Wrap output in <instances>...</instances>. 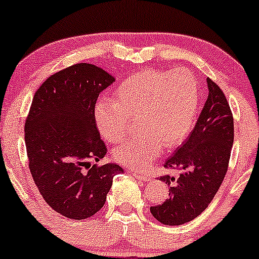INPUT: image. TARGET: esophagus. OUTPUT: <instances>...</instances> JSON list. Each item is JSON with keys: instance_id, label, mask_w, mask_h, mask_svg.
Wrapping results in <instances>:
<instances>
[{"instance_id": "obj_1", "label": "esophagus", "mask_w": 259, "mask_h": 259, "mask_svg": "<svg viewBox=\"0 0 259 259\" xmlns=\"http://www.w3.org/2000/svg\"><path fill=\"white\" fill-rule=\"evenodd\" d=\"M132 174L135 175V177L137 178V179H140V180H143V182H149V180H151V175L142 174V173H137V171H135V170L132 171Z\"/></svg>"}]
</instances>
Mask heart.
Listing matches in <instances>:
<instances>
[{"instance_id":"1","label":"heart","mask_w":259,"mask_h":259,"mask_svg":"<svg viewBox=\"0 0 259 259\" xmlns=\"http://www.w3.org/2000/svg\"><path fill=\"white\" fill-rule=\"evenodd\" d=\"M200 106L197 79L186 69H146L130 75L113 90V100L94 108L100 135L108 143L124 137L128 118L136 117V137L116 147L112 158L133 169H144L166 148H175L195 126Z\"/></svg>"}]
</instances>
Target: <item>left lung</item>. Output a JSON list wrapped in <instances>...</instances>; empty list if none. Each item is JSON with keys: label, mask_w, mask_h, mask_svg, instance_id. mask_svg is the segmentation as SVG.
Segmentation results:
<instances>
[{"label": "left lung", "mask_w": 259, "mask_h": 259, "mask_svg": "<svg viewBox=\"0 0 259 259\" xmlns=\"http://www.w3.org/2000/svg\"><path fill=\"white\" fill-rule=\"evenodd\" d=\"M207 100L189 137L165 160L179 178L164 175L162 182L175 185L163 204L151 207L152 215L170 226L191 221L208 206L226 175L233 143V118L221 89L206 79Z\"/></svg>", "instance_id": "1"}]
</instances>
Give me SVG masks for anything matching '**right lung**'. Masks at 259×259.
Wrapping results in <instances>:
<instances>
[{
  "label": "right lung",
  "instance_id": "right-lung-1",
  "mask_svg": "<svg viewBox=\"0 0 259 259\" xmlns=\"http://www.w3.org/2000/svg\"><path fill=\"white\" fill-rule=\"evenodd\" d=\"M115 76L94 64L80 63L49 76L33 97L24 126L29 169L47 204L60 215L84 220L105 205L116 163L89 166L106 155L94 119L102 90Z\"/></svg>",
  "mask_w": 259,
  "mask_h": 259
}]
</instances>
